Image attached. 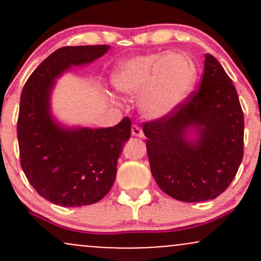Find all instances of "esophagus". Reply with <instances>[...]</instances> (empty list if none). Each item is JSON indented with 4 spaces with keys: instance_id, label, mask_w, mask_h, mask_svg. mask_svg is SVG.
I'll return each instance as SVG.
<instances>
[{
    "instance_id": "34e87169",
    "label": "esophagus",
    "mask_w": 261,
    "mask_h": 261,
    "mask_svg": "<svg viewBox=\"0 0 261 261\" xmlns=\"http://www.w3.org/2000/svg\"><path fill=\"white\" fill-rule=\"evenodd\" d=\"M131 134H133V136L143 137V131H142V128L137 126V125H133V127H131Z\"/></svg>"
}]
</instances>
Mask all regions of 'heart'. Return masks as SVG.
Wrapping results in <instances>:
<instances>
[{"label": "heart", "mask_w": 261, "mask_h": 261, "mask_svg": "<svg viewBox=\"0 0 261 261\" xmlns=\"http://www.w3.org/2000/svg\"><path fill=\"white\" fill-rule=\"evenodd\" d=\"M197 79L195 62L181 53L147 54L122 62L112 82L118 92L139 97V109L151 120L168 118L188 99Z\"/></svg>", "instance_id": "obj_1"}]
</instances>
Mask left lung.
Returning <instances> with one entry per match:
<instances>
[{
  "label": "left lung",
  "mask_w": 261,
  "mask_h": 261,
  "mask_svg": "<svg viewBox=\"0 0 261 261\" xmlns=\"http://www.w3.org/2000/svg\"><path fill=\"white\" fill-rule=\"evenodd\" d=\"M151 173L179 201L216 199L243 158L244 118L236 87L220 62L205 55L200 89L168 118L143 124Z\"/></svg>",
  "instance_id": "8db88e82"
}]
</instances>
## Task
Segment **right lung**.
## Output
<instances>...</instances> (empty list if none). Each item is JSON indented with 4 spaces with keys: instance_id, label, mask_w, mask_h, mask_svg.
I'll use <instances>...</instances> for the list:
<instances>
[{
    "instance_id": "right-lung-1",
    "label": "right lung",
    "mask_w": 261,
    "mask_h": 261,
    "mask_svg": "<svg viewBox=\"0 0 261 261\" xmlns=\"http://www.w3.org/2000/svg\"><path fill=\"white\" fill-rule=\"evenodd\" d=\"M109 49L108 45L58 49L23 87L17 124L20 166L39 195L56 205L80 207L103 199L113 187L118 160L130 139L128 118L112 127L66 126L51 112L56 80Z\"/></svg>"
}]
</instances>
